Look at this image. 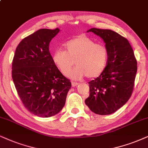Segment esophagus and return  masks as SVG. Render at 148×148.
Instances as JSON below:
<instances>
[{"label":"esophagus","instance_id":"esophagus-1","mask_svg":"<svg viewBox=\"0 0 148 148\" xmlns=\"http://www.w3.org/2000/svg\"><path fill=\"white\" fill-rule=\"evenodd\" d=\"M71 85H72L73 87H75V86H76L78 85V83L77 82H71Z\"/></svg>","mask_w":148,"mask_h":148}]
</instances>
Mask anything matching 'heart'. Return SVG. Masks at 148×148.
Returning <instances> with one entry per match:
<instances>
[{"instance_id": "b5f03b06", "label": "heart", "mask_w": 148, "mask_h": 148, "mask_svg": "<svg viewBox=\"0 0 148 148\" xmlns=\"http://www.w3.org/2000/svg\"><path fill=\"white\" fill-rule=\"evenodd\" d=\"M65 51L58 49L52 55V60L61 73H69L74 79L98 77L105 70L108 62V51L105 46L96 44L86 36H79L64 45ZM75 62H74V61Z\"/></svg>"}]
</instances>
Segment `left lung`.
<instances>
[{"label": "left lung", "instance_id": "left-lung-1", "mask_svg": "<svg viewBox=\"0 0 148 148\" xmlns=\"http://www.w3.org/2000/svg\"><path fill=\"white\" fill-rule=\"evenodd\" d=\"M87 32L94 33L103 39L108 51V62L103 72L88 82L90 95L85 103L95 114H112L132 95L137 62L128 40L116 32L97 28Z\"/></svg>", "mask_w": 148, "mask_h": 148}]
</instances>
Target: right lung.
<instances>
[{
    "mask_svg": "<svg viewBox=\"0 0 148 148\" xmlns=\"http://www.w3.org/2000/svg\"><path fill=\"white\" fill-rule=\"evenodd\" d=\"M60 29H41L18 45L12 62V79L25 107L32 114L49 117L64 106L71 87L52 60L49 43Z\"/></svg>",
    "mask_w": 148,
    "mask_h": 148,
    "instance_id": "obj_1",
    "label": "right lung"
}]
</instances>
